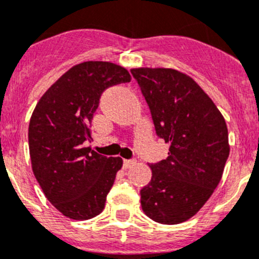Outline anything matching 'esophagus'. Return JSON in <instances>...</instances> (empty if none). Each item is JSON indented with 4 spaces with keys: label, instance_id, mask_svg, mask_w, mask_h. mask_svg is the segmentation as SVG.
<instances>
[{
    "label": "esophagus",
    "instance_id": "1",
    "mask_svg": "<svg viewBox=\"0 0 259 259\" xmlns=\"http://www.w3.org/2000/svg\"><path fill=\"white\" fill-rule=\"evenodd\" d=\"M135 164H136V160H135V159H125V160H123V166H124L125 169L131 168L132 165H135Z\"/></svg>",
    "mask_w": 259,
    "mask_h": 259
}]
</instances>
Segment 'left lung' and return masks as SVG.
Here are the masks:
<instances>
[{
  "label": "left lung",
  "mask_w": 259,
  "mask_h": 259,
  "mask_svg": "<svg viewBox=\"0 0 259 259\" xmlns=\"http://www.w3.org/2000/svg\"><path fill=\"white\" fill-rule=\"evenodd\" d=\"M151 112L155 131L169 156L150 164L151 181L141 189L144 212L174 225L196 215L213 193L229 157L225 119L198 83L173 68H134Z\"/></svg>",
  "instance_id": "obj_1"
}]
</instances>
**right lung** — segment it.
<instances>
[{
    "label": "right lung",
    "instance_id": "right-lung-1",
    "mask_svg": "<svg viewBox=\"0 0 259 259\" xmlns=\"http://www.w3.org/2000/svg\"><path fill=\"white\" fill-rule=\"evenodd\" d=\"M125 68L88 61L63 73L36 104L29 123L31 168L47 199L72 220H89L104 210L120 157L85 147L103 91L130 82Z\"/></svg>",
    "mask_w": 259,
    "mask_h": 259
}]
</instances>
